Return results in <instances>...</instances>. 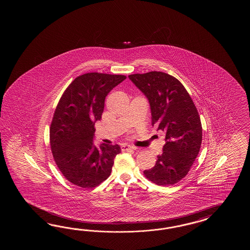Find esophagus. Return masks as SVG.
Segmentation results:
<instances>
[{
	"mask_svg": "<svg viewBox=\"0 0 250 250\" xmlns=\"http://www.w3.org/2000/svg\"><path fill=\"white\" fill-rule=\"evenodd\" d=\"M122 150H123V151H127V150H136V147H135V146H129V145H123V146H122Z\"/></svg>",
	"mask_w": 250,
	"mask_h": 250,
	"instance_id": "esophagus-1",
	"label": "esophagus"
}]
</instances>
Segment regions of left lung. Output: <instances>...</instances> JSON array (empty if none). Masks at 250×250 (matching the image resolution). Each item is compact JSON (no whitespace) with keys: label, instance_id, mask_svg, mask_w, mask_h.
<instances>
[{"label":"left lung","instance_id":"1","mask_svg":"<svg viewBox=\"0 0 250 250\" xmlns=\"http://www.w3.org/2000/svg\"><path fill=\"white\" fill-rule=\"evenodd\" d=\"M147 97L152 125L165 132L163 153L145 177L159 186H170L188 173L202 143V125L184 85L162 71L128 76Z\"/></svg>","mask_w":250,"mask_h":250}]
</instances>
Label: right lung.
<instances>
[{
  "label": "right lung",
  "instance_id": "right-lung-1",
  "mask_svg": "<svg viewBox=\"0 0 250 250\" xmlns=\"http://www.w3.org/2000/svg\"><path fill=\"white\" fill-rule=\"evenodd\" d=\"M124 75L90 72L79 76L64 91L53 113L50 146L53 159L66 180L82 188H93L112 172L118 145L93 143L95 123L100 121L109 92Z\"/></svg>",
  "mask_w": 250,
  "mask_h": 250
}]
</instances>
